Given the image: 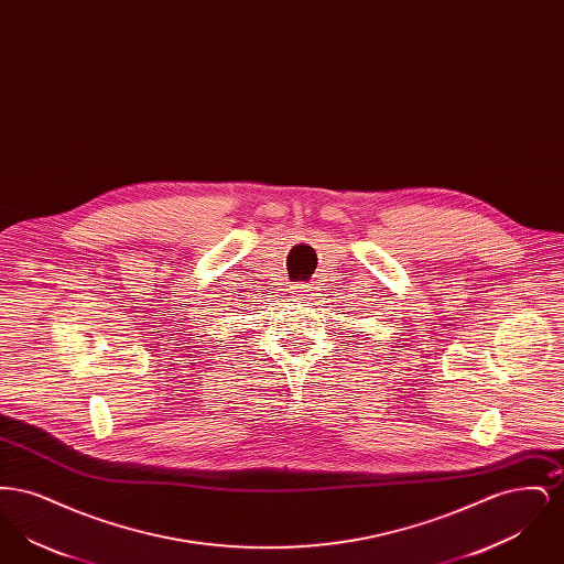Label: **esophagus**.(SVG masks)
<instances>
[{"label": "esophagus", "instance_id": "1", "mask_svg": "<svg viewBox=\"0 0 564 564\" xmlns=\"http://www.w3.org/2000/svg\"><path fill=\"white\" fill-rule=\"evenodd\" d=\"M292 294L297 297H308V295H313V288L308 283H295L292 285Z\"/></svg>", "mask_w": 564, "mask_h": 564}]
</instances>
